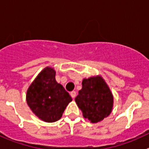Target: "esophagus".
<instances>
[{
    "instance_id": "esophagus-1",
    "label": "esophagus",
    "mask_w": 149,
    "mask_h": 149,
    "mask_svg": "<svg viewBox=\"0 0 149 149\" xmlns=\"http://www.w3.org/2000/svg\"><path fill=\"white\" fill-rule=\"evenodd\" d=\"M70 95H71V96H72V98H74L76 96V92L75 91H72V92H71Z\"/></svg>"
}]
</instances>
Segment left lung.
Wrapping results in <instances>:
<instances>
[{"instance_id": "1", "label": "left lung", "mask_w": 149, "mask_h": 149, "mask_svg": "<svg viewBox=\"0 0 149 149\" xmlns=\"http://www.w3.org/2000/svg\"><path fill=\"white\" fill-rule=\"evenodd\" d=\"M75 101L84 118L92 123H97L110 114L113 96L104 79L96 76L83 80L82 89Z\"/></svg>"}]
</instances>
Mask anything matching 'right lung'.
Masks as SVG:
<instances>
[{"label": "right lung", "mask_w": 149, "mask_h": 149, "mask_svg": "<svg viewBox=\"0 0 149 149\" xmlns=\"http://www.w3.org/2000/svg\"><path fill=\"white\" fill-rule=\"evenodd\" d=\"M53 68L46 67L27 91V103L34 114L46 122L59 120L72 97L55 79Z\"/></svg>", "instance_id": "add662e5"}]
</instances>
